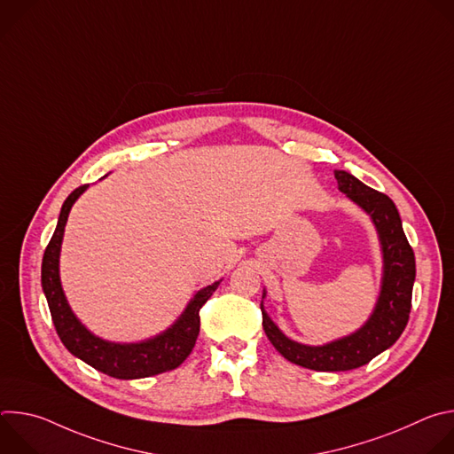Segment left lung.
I'll return each instance as SVG.
<instances>
[{
  "label": "left lung",
  "instance_id": "left-lung-1",
  "mask_svg": "<svg viewBox=\"0 0 454 454\" xmlns=\"http://www.w3.org/2000/svg\"><path fill=\"white\" fill-rule=\"evenodd\" d=\"M334 176L340 190L372 217L379 233L384 266L380 294L372 316L350 336L323 347H309L289 340L261 303L262 325L273 347L287 361L316 372L354 370L390 348L408 325L415 282V253L404 235L403 221L394 201L345 170H336Z\"/></svg>",
  "mask_w": 454,
  "mask_h": 454
}]
</instances>
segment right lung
<instances>
[{"label": "right lung", "instance_id": "right-lung-1", "mask_svg": "<svg viewBox=\"0 0 454 454\" xmlns=\"http://www.w3.org/2000/svg\"><path fill=\"white\" fill-rule=\"evenodd\" d=\"M86 188L88 184L75 188L67 198V201H64L57 221V228L43 254L41 284L50 307L55 331L64 347H67L75 357L82 359L95 370L114 379H142L174 370L188 357L193 345H196L201 325L200 310L219 287L221 280L201 289L190 300V303L186 305V309L177 317L174 325L153 340L121 345L104 341L93 336L72 312L59 278V253L64 226H67L68 214L74 203L79 200V196Z\"/></svg>", "mask_w": 454, "mask_h": 454}]
</instances>
